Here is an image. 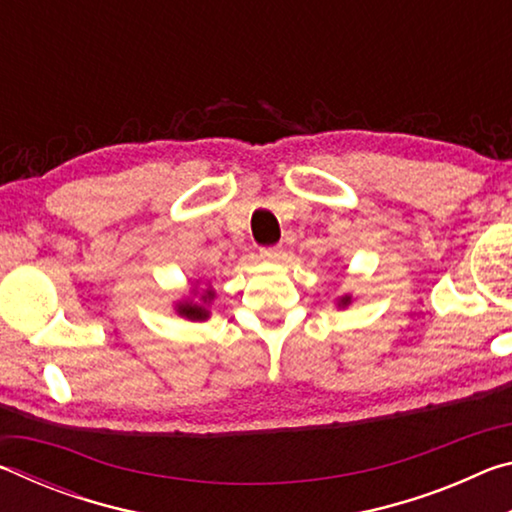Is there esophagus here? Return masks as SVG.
<instances>
[{
    "label": "esophagus",
    "instance_id": "1",
    "mask_svg": "<svg viewBox=\"0 0 512 512\" xmlns=\"http://www.w3.org/2000/svg\"><path fill=\"white\" fill-rule=\"evenodd\" d=\"M284 257H287V253H284V248H282V246L262 248V259H266V262H271V264H280V262H284Z\"/></svg>",
    "mask_w": 512,
    "mask_h": 512
}]
</instances>
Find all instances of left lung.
Here are the masks:
<instances>
[{
    "mask_svg": "<svg viewBox=\"0 0 512 512\" xmlns=\"http://www.w3.org/2000/svg\"><path fill=\"white\" fill-rule=\"evenodd\" d=\"M334 302H336V307H339V309H345V307L352 305L354 298H352V293H341V296L334 298Z\"/></svg>",
    "mask_w": 512,
    "mask_h": 512,
    "instance_id": "obj_1",
    "label": "left lung"
}]
</instances>
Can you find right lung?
<instances>
[{"instance_id": "add662e5", "label": "right lung", "mask_w": 512, "mask_h": 512, "mask_svg": "<svg viewBox=\"0 0 512 512\" xmlns=\"http://www.w3.org/2000/svg\"><path fill=\"white\" fill-rule=\"evenodd\" d=\"M214 289L210 282H205V289H198V280L189 287L183 298L173 302V311L180 318L189 320V323H203V320L210 318V305L214 302Z\"/></svg>"}]
</instances>
